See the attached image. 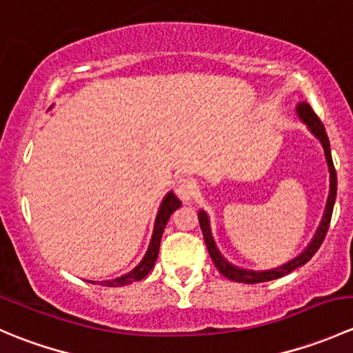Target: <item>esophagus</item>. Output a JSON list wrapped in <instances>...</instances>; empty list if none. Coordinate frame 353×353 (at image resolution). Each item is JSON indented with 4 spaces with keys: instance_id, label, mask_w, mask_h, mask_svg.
Returning a JSON list of instances; mask_svg holds the SVG:
<instances>
[{
    "instance_id": "obj_1",
    "label": "esophagus",
    "mask_w": 353,
    "mask_h": 353,
    "mask_svg": "<svg viewBox=\"0 0 353 353\" xmlns=\"http://www.w3.org/2000/svg\"><path fill=\"white\" fill-rule=\"evenodd\" d=\"M176 194L179 196L183 201H191L196 194V186L191 179H179L176 183Z\"/></svg>"
}]
</instances>
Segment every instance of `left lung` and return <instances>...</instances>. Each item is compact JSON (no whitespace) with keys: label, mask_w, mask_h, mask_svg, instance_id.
Returning <instances> with one entry per match:
<instances>
[{"label":"left lung","mask_w":353,"mask_h":353,"mask_svg":"<svg viewBox=\"0 0 353 353\" xmlns=\"http://www.w3.org/2000/svg\"><path fill=\"white\" fill-rule=\"evenodd\" d=\"M297 116L301 117L302 123L307 124L309 131L321 141L323 148H325V155H326V162H328V169H330V194H328V201H326V208H325V215H323L321 223H319L318 230H316L314 237L309 243L307 248L301 252L299 256H295L294 259L285 263V265L279 266V268L273 270H244L239 268V266H234L232 263L227 261L222 254H220L219 248H216L215 241H213L212 236V229H210V220L206 212L199 210L198 212V219H199V227H201L203 237H205L206 248H208L210 256H212L213 263H215L216 270L222 273L223 276H227L232 282H241V283H261V282H270V280H276L280 276L288 275L290 272H294L295 268L299 266L305 265L312 256L316 254L319 248H321L323 241H325L326 232L330 229V222H331V213H333V206H334V199H336V170H334L333 165V159H331V150H330V140L328 134H326L325 126L319 121V117L316 116V112L312 110L311 105L307 102H301L297 105Z\"/></svg>","instance_id":"8db88e82"}]
</instances>
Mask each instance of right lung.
Here are the masks:
<instances>
[{"label": "right lung", "mask_w": 353, "mask_h": 353, "mask_svg": "<svg viewBox=\"0 0 353 353\" xmlns=\"http://www.w3.org/2000/svg\"><path fill=\"white\" fill-rule=\"evenodd\" d=\"M181 206V201L176 198V194L172 191L165 194V198L162 199L160 203V208L159 213H157V219H155V225H154V234H152V241L150 245H148L147 252H145L143 259L131 270L130 273L126 275L119 276V279H114V280H105V282H101V285L105 287H123L128 285V283H133L138 282V280L145 279V276L150 273V270L154 268L155 261H157V256H159V248H160V239H162V234L163 229H165L167 222H169L170 215L176 212L177 208ZM95 283V282H92Z\"/></svg>", "instance_id": "obj_1"}]
</instances>
